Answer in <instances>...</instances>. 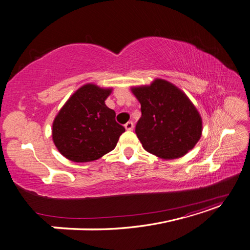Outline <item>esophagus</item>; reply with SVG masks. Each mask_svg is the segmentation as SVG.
Listing matches in <instances>:
<instances>
[{"label":"esophagus","instance_id":"esophagus-1","mask_svg":"<svg viewBox=\"0 0 250 250\" xmlns=\"http://www.w3.org/2000/svg\"><path fill=\"white\" fill-rule=\"evenodd\" d=\"M133 122L132 121H129V122H127L126 124H125V128L127 130H132L133 129Z\"/></svg>","mask_w":250,"mask_h":250}]
</instances>
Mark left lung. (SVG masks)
I'll return each instance as SVG.
<instances>
[{"mask_svg":"<svg viewBox=\"0 0 250 250\" xmlns=\"http://www.w3.org/2000/svg\"><path fill=\"white\" fill-rule=\"evenodd\" d=\"M142 117L135 133L146 151L165 160L184 156L201 137L199 112L172 83L156 79L149 86L133 87Z\"/></svg>","mask_w":250,"mask_h":250,"instance_id":"left-lung-1","label":"left lung"}]
</instances>
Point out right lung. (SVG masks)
<instances>
[{
    "mask_svg": "<svg viewBox=\"0 0 250 250\" xmlns=\"http://www.w3.org/2000/svg\"><path fill=\"white\" fill-rule=\"evenodd\" d=\"M109 88L85 84L60 109L53 122L52 138L58 151L76 163L92 162L113 150L125 128L105 105Z\"/></svg>",
    "mask_w": 250,
    "mask_h": 250,
    "instance_id": "obj_1",
    "label": "right lung"
}]
</instances>
